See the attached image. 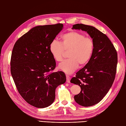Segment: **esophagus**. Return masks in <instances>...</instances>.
Masks as SVG:
<instances>
[{
	"mask_svg": "<svg viewBox=\"0 0 126 126\" xmlns=\"http://www.w3.org/2000/svg\"><path fill=\"white\" fill-rule=\"evenodd\" d=\"M70 77L68 75H66V79H67V82L68 83L70 82Z\"/></svg>",
	"mask_w": 126,
	"mask_h": 126,
	"instance_id": "esophagus-1",
	"label": "esophagus"
}]
</instances>
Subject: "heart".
Segmentation results:
<instances>
[{
	"instance_id": "heart-1",
	"label": "heart",
	"mask_w": 126,
	"mask_h": 126,
	"mask_svg": "<svg viewBox=\"0 0 126 126\" xmlns=\"http://www.w3.org/2000/svg\"><path fill=\"white\" fill-rule=\"evenodd\" d=\"M60 42L52 41L49 45V51L53 58L60 62L68 51V59L61 63L59 68L67 74H71L78 68L79 64L83 66L89 62L94 49V43L90 37L85 34L71 31L63 34Z\"/></svg>"
}]
</instances>
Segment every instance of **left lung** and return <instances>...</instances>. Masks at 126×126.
Returning a JSON list of instances; mask_svg holds the SVG:
<instances>
[{"label":"left lung","mask_w":126,"mask_h":126,"mask_svg":"<svg viewBox=\"0 0 126 126\" xmlns=\"http://www.w3.org/2000/svg\"><path fill=\"white\" fill-rule=\"evenodd\" d=\"M72 26V29L87 32L94 43L89 62L70 80L81 88L80 93L74 96L75 101L89 107L99 102L112 86L117 70V52L108 37L94 27L82 24Z\"/></svg>","instance_id":"obj_1"}]
</instances>
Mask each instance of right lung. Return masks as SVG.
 <instances>
[{
  "label": "right lung",
  "instance_id": "obj_1",
  "mask_svg": "<svg viewBox=\"0 0 126 126\" xmlns=\"http://www.w3.org/2000/svg\"><path fill=\"white\" fill-rule=\"evenodd\" d=\"M63 28V24L36 26L14 45L10 60L11 76L21 97L36 108L51 105L56 88L66 81L63 72H52L56 63L49 49Z\"/></svg>",
  "mask_w": 126,
  "mask_h": 126
}]
</instances>
